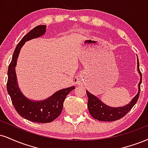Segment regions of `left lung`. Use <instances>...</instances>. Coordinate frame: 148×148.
Listing matches in <instances>:
<instances>
[{
  "mask_svg": "<svg viewBox=\"0 0 148 148\" xmlns=\"http://www.w3.org/2000/svg\"><path fill=\"white\" fill-rule=\"evenodd\" d=\"M137 67L138 72L140 74V79L139 84H138V94L133 98L129 104L120 108H112L107 105L104 104L102 101H100L97 97L93 94H90L88 91H86L87 95L88 97V107L89 112L94 119L101 121H114L121 119L129 112V111L133 106L136 104L139 97L140 90V83L142 81V74L139 69V62L137 60Z\"/></svg>",
  "mask_w": 148,
  "mask_h": 148,
  "instance_id": "left-lung-1",
  "label": "left lung"
}]
</instances>
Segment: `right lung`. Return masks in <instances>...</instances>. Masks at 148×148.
<instances>
[{"mask_svg":"<svg viewBox=\"0 0 148 148\" xmlns=\"http://www.w3.org/2000/svg\"><path fill=\"white\" fill-rule=\"evenodd\" d=\"M46 25H38L25 36L18 42L12 56L8 67L7 90L11 98L13 106L18 113L24 119L38 123H50L59 116L63 108L67 95L74 87H69L55 92L50 97L43 101H31L23 95L17 84L15 67L20 50L25 42L38 38L45 33Z\"/></svg>","mask_w":148,"mask_h":148,"instance_id":"1","label":"right lung"}]
</instances>
